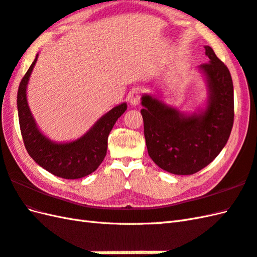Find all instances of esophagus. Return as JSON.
<instances>
[{"mask_svg": "<svg viewBox=\"0 0 257 257\" xmlns=\"http://www.w3.org/2000/svg\"><path fill=\"white\" fill-rule=\"evenodd\" d=\"M130 103L132 105H138L141 102V91L139 89H133L127 95Z\"/></svg>", "mask_w": 257, "mask_h": 257, "instance_id": "esophagus-1", "label": "esophagus"}]
</instances>
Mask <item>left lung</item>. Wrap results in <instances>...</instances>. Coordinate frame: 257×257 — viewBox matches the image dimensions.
Returning <instances> with one entry per match:
<instances>
[{"label":"left lung","mask_w":257,"mask_h":257,"mask_svg":"<svg viewBox=\"0 0 257 257\" xmlns=\"http://www.w3.org/2000/svg\"><path fill=\"white\" fill-rule=\"evenodd\" d=\"M204 48L209 62L199 66L208 87L204 109L187 114L157 96H142L148 155L158 167L174 175H192L208 166L223 150L233 126L231 73L212 48Z\"/></svg>","instance_id":"left-lung-1"}]
</instances>
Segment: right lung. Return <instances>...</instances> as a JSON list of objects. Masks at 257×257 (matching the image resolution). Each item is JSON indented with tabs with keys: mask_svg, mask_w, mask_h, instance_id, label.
I'll list each match as a JSON object with an SVG mask.
<instances>
[{
	"mask_svg": "<svg viewBox=\"0 0 257 257\" xmlns=\"http://www.w3.org/2000/svg\"><path fill=\"white\" fill-rule=\"evenodd\" d=\"M37 57L38 55L23 77L17 91L19 121L26 151L39 166L50 174L65 179L82 178L93 173L103 162L107 150V138L127 105L122 103L114 106L80 139L68 143H56L41 132L27 103V83Z\"/></svg>",
	"mask_w": 257,
	"mask_h": 257,
	"instance_id": "1",
	"label": "right lung"
}]
</instances>
